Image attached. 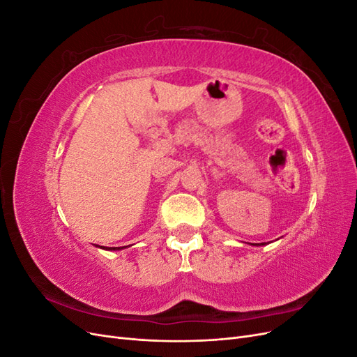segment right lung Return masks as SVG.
Segmentation results:
<instances>
[{"label":"right lung","mask_w":357,"mask_h":357,"mask_svg":"<svg viewBox=\"0 0 357 357\" xmlns=\"http://www.w3.org/2000/svg\"><path fill=\"white\" fill-rule=\"evenodd\" d=\"M104 248V247H102ZM109 248H112V250H119V248H123V247H109Z\"/></svg>","instance_id":"obj_1"}]
</instances>
